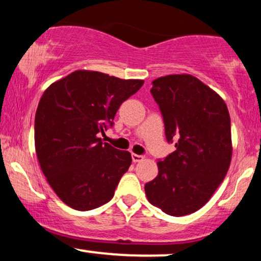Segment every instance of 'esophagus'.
I'll return each instance as SVG.
<instances>
[{
  "label": "esophagus",
  "instance_id": "obj_1",
  "mask_svg": "<svg viewBox=\"0 0 261 261\" xmlns=\"http://www.w3.org/2000/svg\"><path fill=\"white\" fill-rule=\"evenodd\" d=\"M131 158H133V162H135V163H137V162H141V161L143 160V155L133 153V154H131Z\"/></svg>",
  "mask_w": 261,
  "mask_h": 261
}]
</instances>
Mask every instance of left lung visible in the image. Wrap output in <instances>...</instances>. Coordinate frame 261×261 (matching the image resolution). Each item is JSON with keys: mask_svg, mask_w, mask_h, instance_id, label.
Returning a JSON list of instances; mask_svg holds the SVG:
<instances>
[{"mask_svg": "<svg viewBox=\"0 0 261 261\" xmlns=\"http://www.w3.org/2000/svg\"><path fill=\"white\" fill-rule=\"evenodd\" d=\"M166 137L175 151L157 163L146 182L148 201L170 216H185L211 199L232 158L230 118L222 98L191 74H169L152 82Z\"/></svg>", "mask_w": 261, "mask_h": 261, "instance_id": "8db88e82", "label": "left lung"}]
</instances>
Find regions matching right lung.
Instances as JSON below:
<instances>
[{"mask_svg":"<svg viewBox=\"0 0 261 261\" xmlns=\"http://www.w3.org/2000/svg\"><path fill=\"white\" fill-rule=\"evenodd\" d=\"M142 85L80 70L44 92L35 113V151L47 182L67 206L88 211L112 200L133 160L99 134Z\"/></svg>","mask_w":261,"mask_h":261,"instance_id":"1","label":"right lung"}]
</instances>
